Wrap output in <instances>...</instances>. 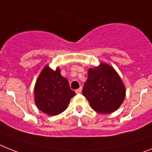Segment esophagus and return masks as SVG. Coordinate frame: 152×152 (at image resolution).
I'll use <instances>...</instances> for the list:
<instances>
[{"instance_id": "34e87169", "label": "esophagus", "mask_w": 152, "mask_h": 152, "mask_svg": "<svg viewBox=\"0 0 152 152\" xmlns=\"http://www.w3.org/2000/svg\"><path fill=\"white\" fill-rule=\"evenodd\" d=\"M82 92V87H80L79 89H77V90H76V94H80Z\"/></svg>"}]
</instances>
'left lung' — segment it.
<instances>
[{"label": "left lung", "instance_id": "1", "mask_svg": "<svg viewBox=\"0 0 152 152\" xmlns=\"http://www.w3.org/2000/svg\"><path fill=\"white\" fill-rule=\"evenodd\" d=\"M123 81L116 70L107 63L88 69V78L83 89V95L90 107L100 113H110L121 107L125 98Z\"/></svg>", "mask_w": 152, "mask_h": 152}]
</instances>
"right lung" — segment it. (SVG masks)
Listing matches in <instances>:
<instances>
[{
	"label": "right lung",
	"mask_w": 152,
	"mask_h": 152,
	"mask_svg": "<svg viewBox=\"0 0 152 152\" xmlns=\"http://www.w3.org/2000/svg\"><path fill=\"white\" fill-rule=\"evenodd\" d=\"M60 72L59 68L53 70L46 65L35 83V103L41 111L48 115L56 116L62 113L76 94Z\"/></svg>",
	"instance_id": "1"
}]
</instances>
